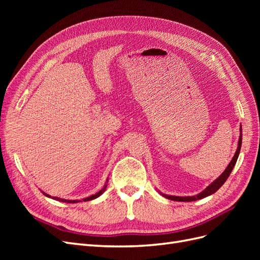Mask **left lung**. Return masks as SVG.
<instances>
[{
  "mask_svg": "<svg viewBox=\"0 0 260 260\" xmlns=\"http://www.w3.org/2000/svg\"><path fill=\"white\" fill-rule=\"evenodd\" d=\"M241 145H242V127H241V136H240V139H239V146H238V149L237 152H235L234 156L232 160L230 161V164L228 165V167L225 168V170L222 172L221 176H220L219 178H217L214 182H212L211 184H209L205 190H204L203 192H201L200 194L195 195V196H185V198H181V196H172V195H167V194H162L161 195L164 196V198H166L168 200H171V201H177V202H193V201H198V200H201V199H204L206 198V196H209L211 194H214L215 192H217L220 187L222 186V184L225 182L226 179L229 178L230 174L232 169L234 168L235 164H237V160H238V157H239V154H240V151H241Z\"/></svg>",
  "mask_w": 260,
  "mask_h": 260,
  "instance_id": "1",
  "label": "left lung"
}]
</instances>
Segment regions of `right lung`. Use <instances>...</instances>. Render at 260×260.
<instances>
[{
	"mask_svg": "<svg viewBox=\"0 0 260 260\" xmlns=\"http://www.w3.org/2000/svg\"><path fill=\"white\" fill-rule=\"evenodd\" d=\"M107 183V182H106ZM106 184H105V186L102 188V190L100 191V192H98L96 194H94V195H92V196H89V198H86V199H83L82 201L83 202H86V201H92V200H94V199H96V198H99V196L101 195V194H103V192L106 190ZM44 193V192H43ZM44 195H46L48 196V198H51L50 195H48V194H45L44 193ZM52 199H54V200H56V201H60V202H64V203H78V202H80V201H69V200H64V199H58V198H52Z\"/></svg>",
	"mask_w": 260,
	"mask_h": 260,
	"instance_id": "1",
	"label": "right lung"
}]
</instances>
